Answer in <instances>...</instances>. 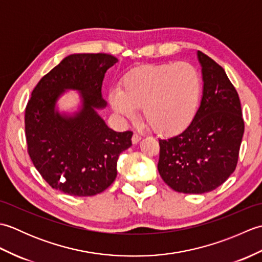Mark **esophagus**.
Returning <instances> with one entry per match:
<instances>
[{"label":"esophagus","instance_id":"obj_1","mask_svg":"<svg viewBox=\"0 0 262 262\" xmlns=\"http://www.w3.org/2000/svg\"><path fill=\"white\" fill-rule=\"evenodd\" d=\"M141 140H142V137H141L140 135H138V134H134V135H133V137H132L133 144H137Z\"/></svg>","mask_w":262,"mask_h":262}]
</instances>
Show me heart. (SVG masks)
Instances as JSON below:
<instances>
[{"mask_svg": "<svg viewBox=\"0 0 262 262\" xmlns=\"http://www.w3.org/2000/svg\"><path fill=\"white\" fill-rule=\"evenodd\" d=\"M203 92L199 71L190 63L140 66L122 77L121 88L109 92L111 107L122 118H133L142 108L154 132L173 135L191 124Z\"/></svg>", "mask_w": 262, "mask_h": 262, "instance_id": "heart-1", "label": "heart"}]
</instances>
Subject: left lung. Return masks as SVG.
Instances as JSON below:
<instances>
[{
	"instance_id": "obj_1",
	"label": "left lung",
	"mask_w": 262,
	"mask_h": 262,
	"mask_svg": "<svg viewBox=\"0 0 262 262\" xmlns=\"http://www.w3.org/2000/svg\"><path fill=\"white\" fill-rule=\"evenodd\" d=\"M203 98L191 124L168 140H159V173L173 190L204 193L234 172L244 133L240 98L224 69L197 52Z\"/></svg>"
}]
</instances>
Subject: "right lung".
<instances>
[{
  "label": "right lung",
  "mask_w": 262,
  "mask_h": 262,
  "mask_svg": "<svg viewBox=\"0 0 262 262\" xmlns=\"http://www.w3.org/2000/svg\"><path fill=\"white\" fill-rule=\"evenodd\" d=\"M117 62L108 54L70 55L33 89L25 115L28 153L39 173L56 190L94 196L116 179L117 160L130 147L133 133L113 130L97 110L107 105L102 82ZM66 90L79 91L81 97V108L73 115L56 109Z\"/></svg>",
  "instance_id": "right-lung-1"
}]
</instances>
